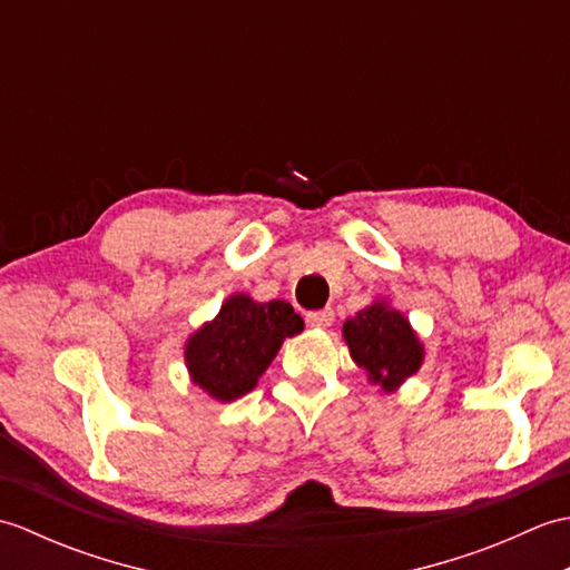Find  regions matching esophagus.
Segmentation results:
<instances>
[{
    "instance_id": "34e87169",
    "label": "esophagus",
    "mask_w": 570,
    "mask_h": 570,
    "mask_svg": "<svg viewBox=\"0 0 570 570\" xmlns=\"http://www.w3.org/2000/svg\"><path fill=\"white\" fill-rule=\"evenodd\" d=\"M333 321H335V316L331 308L306 313V323L311 325V328H328V325H333Z\"/></svg>"
}]
</instances>
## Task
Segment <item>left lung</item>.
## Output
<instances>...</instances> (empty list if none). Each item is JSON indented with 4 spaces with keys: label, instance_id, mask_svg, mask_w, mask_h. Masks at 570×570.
<instances>
[{
    "label": "left lung",
    "instance_id": "obj_1",
    "mask_svg": "<svg viewBox=\"0 0 570 570\" xmlns=\"http://www.w3.org/2000/svg\"><path fill=\"white\" fill-rule=\"evenodd\" d=\"M343 341L350 357L365 370L370 384L392 394L421 370L426 347L414 325L386 298H374L343 323Z\"/></svg>",
    "mask_w": 570,
    "mask_h": 570
}]
</instances>
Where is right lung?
I'll return each mask as SVG.
<instances>
[{"instance_id":"obj_1","label":"right lung","mask_w":570,"mask_h":570,"mask_svg":"<svg viewBox=\"0 0 570 570\" xmlns=\"http://www.w3.org/2000/svg\"><path fill=\"white\" fill-rule=\"evenodd\" d=\"M301 331L304 318L286 301L259 304L245 292L229 294L217 316L188 335V377L215 402H235L257 386L286 337Z\"/></svg>"}]
</instances>
